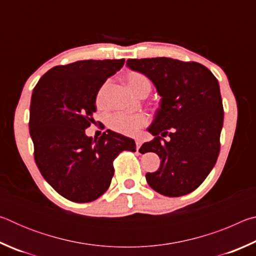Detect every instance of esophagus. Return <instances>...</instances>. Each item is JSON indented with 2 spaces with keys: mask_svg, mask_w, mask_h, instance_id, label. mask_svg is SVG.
<instances>
[{
  "mask_svg": "<svg viewBox=\"0 0 256 256\" xmlns=\"http://www.w3.org/2000/svg\"><path fill=\"white\" fill-rule=\"evenodd\" d=\"M142 142H144V141H142V138H136V150H138V149H140V146H142Z\"/></svg>",
  "mask_w": 256,
  "mask_h": 256,
  "instance_id": "1",
  "label": "esophagus"
}]
</instances>
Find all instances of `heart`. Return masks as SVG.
<instances>
[{
	"label": "heart",
	"mask_w": 256,
	"mask_h": 256,
	"mask_svg": "<svg viewBox=\"0 0 256 256\" xmlns=\"http://www.w3.org/2000/svg\"><path fill=\"white\" fill-rule=\"evenodd\" d=\"M126 80L133 92L138 94L141 92L144 86H151L148 78L138 72H130L126 76ZM108 88H110V82H105L99 88L96 96V104L98 107L102 108L107 106ZM148 123L149 118L144 114H128V112H115L108 120V126L112 131L125 134V136H136L140 131V128L146 126Z\"/></svg>",
	"instance_id": "1"
}]
</instances>
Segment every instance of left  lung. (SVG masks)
I'll return each mask as SVG.
<instances>
[{"label":"left lung","instance_id":"8db88e82","mask_svg":"<svg viewBox=\"0 0 256 256\" xmlns=\"http://www.w3.org/2000/svg\"><path fill=\"white\" fill-rule=\"evenodd\" d=\"M126 63L148 76L162 96L149 128L154 140L140 149L162 159L157 172H146V182L162 196H186L203 183L219 156L224 107L218 80L196 62L152 58Z\"/></svg>","mask_w":256,"mask_h":256}]
</instances>
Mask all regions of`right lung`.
Listing matches in <instances>:
<instances>
[{"mask_svg":"<svg viewBox=\"0 0 256 256\" xmlns=\"http://www.w3.org/2000/svg\"><path fill=\"white\" fill-rule=\"evenodd\" d=\"M125 60H86L47 71L34 86L29 132L38 170L68 200H96L110 188L115 158L136 151V142L107 130L98 138L86 136L96 112V96Z\"/></svg>","mask_w":256,"mask_h":256,"instance_id":"1","label":"right lung"}]
</instances>
